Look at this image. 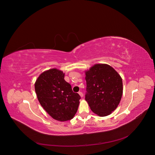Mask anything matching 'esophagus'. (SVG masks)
<instances>
[{"label":"esophagus","mask_w":155,"mask_h":155,"mask_svg":"<svg viewBox=\"0 0 155 155\" xmlns=\"http://www.w3.org/2000/svg\"><path fill=\"white\" fill-rule=\"evenodd\" d=\"M78 94H79V95H80L81 97H83V94L81 92H79Z\"/></svg>","instance_id":"obj_1"}]
</instances>
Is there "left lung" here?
Segmentation results:
<instances>
[{
	"label": "left lung",
	"mask_w": 155,
	"mask_h": 155,
	"mask_svg": "<svg viewBox=\"0 0 155 155\" xmlns=\"http://www.w3.org/2000/svg\"><path fill=\"white\" fill-rule=\"evenodd\" d=\"M85 100L99 116H107L119 104L123 93L122 80L110 66L98 64L86 72Z\"/></svg>",
	"instance_id": "obj_1"
}]
</instances>
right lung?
Wrapping results in <instances>:
<instances>
[{
	"label": "right lung",
	"instance_id": "add662e5",
	"mask_svg": "<svg viewBox=\"0 0 155 155\" xmlns=\"http://www.w3.org/2000/svg\"><path fill=\"white\" fill-rule=\"evenodd\" d=\"M35 88L41 105L51 117L60 121L74 117L81 97L73 92L62 71L51 69L44 72L36 81Z\"/></svg>",
	"mask_w": 155,
	"mask_h": 155
}]
</instances>
